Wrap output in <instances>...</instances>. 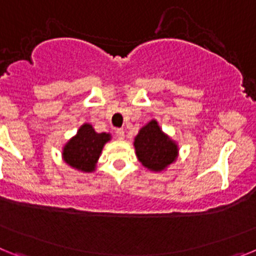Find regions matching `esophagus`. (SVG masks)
<instances>
[{
  "label": "esophagus",
  "mask_w": 256,
  "mask_h": 256,
  "mask_svg": "<svg viewBox=\"0 0 256 256\" xmlns=\"http://www.w3.org/2000/svg\"><path fill=\"white\" fill-rule=\"evenodd\" d=\"M115 134L119 140H123L124 138V130H115Z\"/></svg>",
  "instance_id": "esophagus-1"
}]
</instances>
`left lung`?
I'll use <instances>...</instances> for the list:
<instances>
[{
  "label": "left lung",
  "instance_id": "8db88e82",
  "mask_svg": "<svg viewBox=\"0 0 256 256\" xmlns=\"http://www.w3.org/2000/svg\"><path fill=\"white\" fill-rule=\"evenodd\" d=\"M133 144L142 165L152 172L165 170L178 156L177 144L162 132L154 119L140 130Z\"/></svg>",
  "mask_w": 256,
  "mask_h": 256
}]
</instances>
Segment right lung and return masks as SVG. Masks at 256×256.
I'll return each instance as SVG.
<instances>
[{
	"label": "right lung",
	"mask_w": 256,
	"mask_h": 256,
	"mask_svg": "<svg viewBox=\"0 0 256 256\" xmlns=\"http://www.w3.org/2000/svg\"><path fill=\"white\" fill-rule=\"evenodd\" d=\"M108 133L94 132L91 124L84 123L76 134L66 142L62 148V159L76 170L94 172L106 142L110 141Z\"/></svg>",
	"instance_id": "obj_1"
}]
</instances>
